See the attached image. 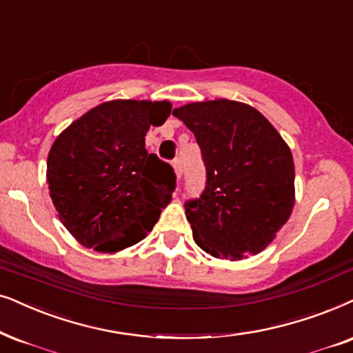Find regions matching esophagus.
Instances as JSON below:
<instances>
[{
    "label": "esophagus",
    "instance_id": "obj_1",
    "mask_svg": "<svg viewBox=\"0 0 353 353\" xmlns=\"http://www.w3.org/2000/svg\"><path fill=\"white\" fill-rule=\"evenodd\" d=\"M173 170H175V176H176V180H181V175H183V167H181V160H180V159H175V160H173Z\"/></svg>",
    "mask_w": 353,
    "mask_h": 353
}]
</instances>
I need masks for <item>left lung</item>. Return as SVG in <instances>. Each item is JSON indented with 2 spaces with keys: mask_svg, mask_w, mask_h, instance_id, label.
<instances>
[{
  "mask_svg": "<svg viewBox=\"0 0 353 353\" xmlns=\"http://www.w3.org/2000/svg\"><path fill=\"white\" fill-rule=\"evenodd\" d=\"M194 132L208 170L186 219L196 245L214 258L238 261L268 248L295 204V165L268 118L251 105L217 99L173 110Z\"/></svg>",
  "mask_w": 353,
  "mask_h": 353,
  "instance_id": "left-lung-1",
  "label": "left lung"
}]
</instances>
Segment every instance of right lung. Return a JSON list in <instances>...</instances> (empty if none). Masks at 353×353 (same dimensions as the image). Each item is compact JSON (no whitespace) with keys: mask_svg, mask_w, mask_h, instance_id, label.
I'll return each mask as SVG.
<instances>
[{"mask_svg":"<svg viewBox=\"0 0 353 353\" xmlns=\"http://www.w3.org/2000/svg\"><path fill=\"white\" fill-rule=\"evenodd\" d=\"M168 100H110L90 108L48 152L47 181L59 221L85 248L117 253L152 230L172 201L175 173L145 150Z\"/></svg>","mask_w":353,"mask_h":353,"instance_id":"1","label":"right lung"}]
</instances>
